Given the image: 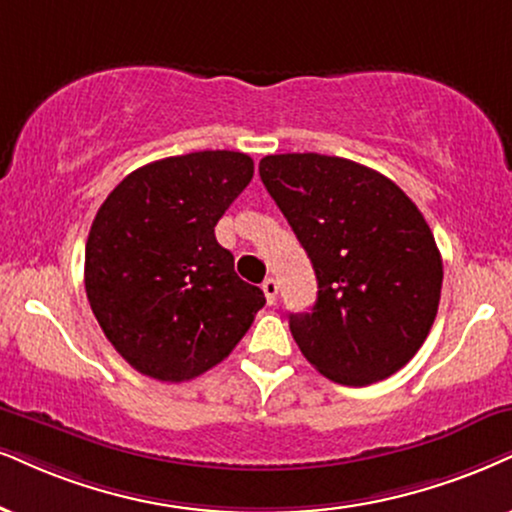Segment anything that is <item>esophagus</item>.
<instances>
[{"label": "esophagus", "instance_id": "34e87169", "mask_svg": "<svg viewBox=\"0 0 512 512\" xmlns=\"http://www.w3.org/2000/svg\"><path fill=\"white\" fill-rule=\"evenodd\" d=\"M261 289H263V294H266V301L270 306L275 304V299H277V280L275 277H266V280H263V285H261Z\"/></svg>", "mask_w": 512, "mask_h": 512}]
</instances>
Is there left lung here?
<instances>
[{"label":"left lung","instance_id":"8db88e82","mask_svg":"<svg viewBox=\"0 0 512 512\" xmlns=\"http://www.w3.org/2000/svg\"><path fill=\"white\" fill-rule=\"evenodd\" d=\"M263 185L311 258L318 299L289 315L315 370L365 387L401 370L437 318L441 254L418 206L382 173L323 154H275Z\"/></svg>","mask_w":512,"mask_h":512}]
</instances>
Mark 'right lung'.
<instances>
[{
	"mask_svg": "<svg viewBox=\"0 0 512 512\" xmlns=\"http://www.w3.org/2000/svg\"><path fill=\"white\" fill-rule=\"evenodd\" d=\"M251 178L242 151H194L132 170L99 206L85 246L87 301L142 375L199 377L230 356L266 304L213 230Z\"/></svg>",
	"mask_w": 512,
	"mask_h": 512,
	"instance_id": "right-lung-1",
	"label": "right lung"
}]
</instances>
